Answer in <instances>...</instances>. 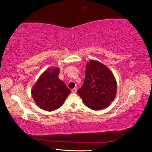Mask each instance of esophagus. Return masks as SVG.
Instances as JSON below:
<instances>
[{
  "mask_svg": "<svg viewBox=\"0 0 152 152\" xmlns=\"http://www.w3.org/2000/svg\"><path fill=\"white\" fill-rule=\"evenodd\" d=\"M72 93H76V92H77V89L75 88H75H73V89H72Z\"/></svg>",
  "mask_w": 152,
  "mask_h": 152,
  "instance_id": "obj_1",
  "label": "esophagus"
}]
</instances>
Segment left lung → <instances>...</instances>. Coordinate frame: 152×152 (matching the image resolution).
Instances as JSON below:
<instances>
[{
    "instance_id": "8db88e82",
    "label": "left lung",
    "mask_w": 152,
    "mask_h": 152,
    "mask_svg": "<svg viewBox=\"0 0 152 152\" xmlns=\"http://www.w3.org/2000/svg\"><path fill=\"white\" fill-rule=\"evenodd\" d=\"M117 89L115 78L107 66L94 59L87 62L84 84L77 91L86 107L93 110L107 108L115 98Z\"/></svg>"
}]
</instances>
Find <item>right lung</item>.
I'll use <instances>...</instances> for the list:
<instances>
[{"label":"right lung","mask_w":152,"mask_h":152,"mask_svg":"<svg viewBox=\"0 0 152 152\" xmlns=\"http://www.w3.org/2000/svg\"><path fill=\"white\" fill-rule=\"evenodd\" d=\"M59 68L50 67L45 70L31 90L32 98L39 108L51 112L61 107L71 93L59 79Z\"/></svg>","instance_id":"right-lung-1"}]
</instances>
